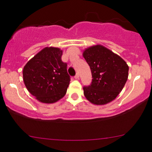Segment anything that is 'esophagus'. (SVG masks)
Returning <instances> with one entry per match:
<instances>
[{"instance_id": "34e87169", "label": "esophagus", "mask_w": 152, "mask_h": 152, "mask_svg": "<svg viewBox=\"0 0 152 152\" xmlns=\"http://www.w3.org/2000/svg\"><path fill=\"white\" fill-rule=\"evenodd\" d=\"M74 78H76V79H78V78H79V74H76V76H74Z\"/></svg>"}]
</instances>
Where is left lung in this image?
Segmentation results:
<instances>
[{
  "label": "left lung",
  "mask_w": 152,
  "mask_h": 152,
  "mask_svg": "<svg viewBox=\"0 0 152 152\" xmlns=\"http://www.w3.org/2000/svg\"><path fill=\"white\" fill-rule=\"evenodd\" d=\"M83 56L90 66L91 84L83 87V94L95 105H104L117 97L128 79L129 66L117 54L102 45L83 50Z\"/></svg>",
  "instance_id": "left-lung-1"
}]
</instances>
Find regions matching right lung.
I'll return each mask as SVG.
<instances>
[{
	"label": "right lung",
	"instance_id": "add662e5",
	"mask_svg": "<svg viewBox=\"0 0 152 152\" xmlns=\"http://www.w3.org/2000/svg\"><path fill=\"white\" fill-rule=\"evenodd\" d=\"M63 50L46 47L23 67L25 86L40 102L53 104L65 96L70 83L67 64L61 61Z\"/></svg>",
	"mask_w": 152,
	"mask_h": 152
}]
</instances>
